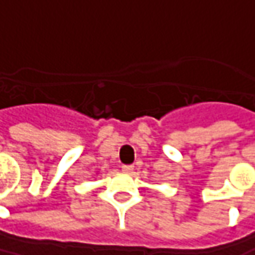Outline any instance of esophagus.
<instances>
[{"instance_id":"obj_1","label":"esophagus","mask_w":255,"mask_h":255,"mask_svg":"<svg viewBox=\"0 0 255 255\" xmlns=\"http://www.w3.org/2000/svg\"><path fill=\"white\" fill-rule=\"evenodd\" d=\"M132 171H134V167H132V165H123V172L131 174Z\"/></svg>"}]
</instances>
